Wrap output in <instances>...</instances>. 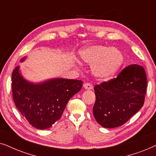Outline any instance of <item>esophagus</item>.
Instances as JSON below:
<instances>
[{"instance_id":"1","label":"esophagus","mask_w":156,"mask_h":156,"mask_svg":"<svg viewBox=\"0 0 156 156\" xmlns=\"http://www.w3.org/2000/svg\"><path fill=\"white\" fill-rule=\"evenodd\" d=\"M83 87L84 88H86V90H91V89H93V85L90 83H85L83 85Z\"/></svg>"}]
</instances>
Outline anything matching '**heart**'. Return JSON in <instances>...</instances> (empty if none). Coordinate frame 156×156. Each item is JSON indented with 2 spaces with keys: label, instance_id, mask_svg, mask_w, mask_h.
Returning a JSON list of instances; mask_svg holds the SVG:
<instances>
[{
  "label": "heart",
  "instance_id": "1",
  "mask_svg": "<svg viewBox=\"0 0 156 156\" xmlns=\"http://www.w3.org/2000/svg\"><path fill=\"white\" fill-rule=\"evenodd\" d=\"M80 57L85 63L92 66L93 73L101 78L113 76L123 63V56L117 49L93 45L80 52Z\"/></svg>",
  "mask_w": 156,
  "mask_h": 156
}]
</instances>
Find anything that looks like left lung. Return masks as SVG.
<instances>
[{
	"instance_id": "left-lung-1",
	"label": "left lung",
	"mask_w": 156,
	"mask_h": 156,
	"mask_svg": "<svg viewBox=\"0 0 156 156\" xmlns=\"http://www.w3.org/2000/svg\"><path fill=\"white\" fill-rule=\"evenodd\" d=\"M146 88V71L136 64L127 66L116 78L96 85L95 119L107 128L123 125L142 108Z\"/></svg>"
}]
</instances>
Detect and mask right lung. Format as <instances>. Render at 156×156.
<instances>
[{"instance_id":"right-lung-1","label":"right lung","mask_w":156,"mask_h":156,"mask_svg":"<svg viewBox=\"0 0 156 156\" xmlns=\"http://www.w3.org/2000/svg\"><path fill=\"white\" fill-rule=\"evenodd\" d=\"M83 83L66 78L31 83L23 78L17 66L12 73V94L16 108L29 123L47 129L61 118L68 101L79 92Z\"/></svg>"}]
</instances>
